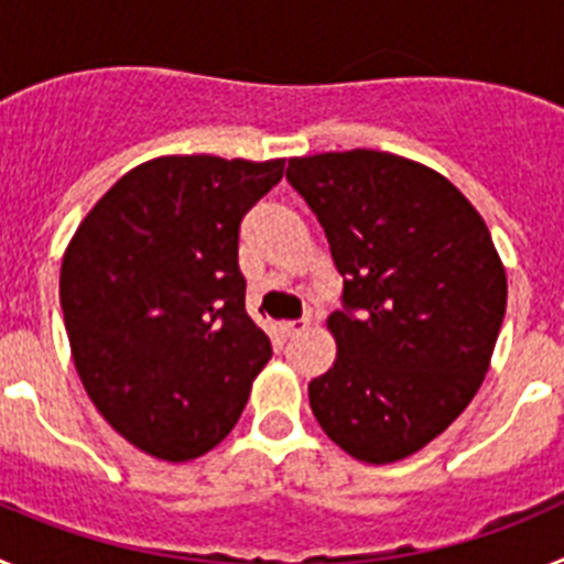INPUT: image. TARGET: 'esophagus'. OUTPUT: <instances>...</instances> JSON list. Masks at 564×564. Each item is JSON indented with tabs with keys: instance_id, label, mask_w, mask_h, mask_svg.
<instances>
[{
	"instance_id": "34e87169",
	"label": "esophagus",
	"mask_w": 564,
	"mask_h": 564,
	"mask_svg": "<svg viewBox=\"0 0 564 564\" xmlns=\"http://www.w3.org/2000/svg\"><path fill=\"white\" fill-rule=\"evenodd\" d=\"M279 330H282V336L285 338H293V336H299L302 330H307V322L305 318H299V322H282V325H279Z\"/></svg>"
}]
</instances>
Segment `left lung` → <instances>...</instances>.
Wrapping results in <instances>:
<instances>
[{"mask_svg":"<svg viewBox=\"0 0 564 564\" xmlns=\"http://www.w3.org/2000/svg\"><path fill=\"white\" fill-rule=\"evenodd\" d=\"M344 276L336 361L307 387L356 460L415 455L466 410L491 364L508 282L480 212L441 172L376 149L291 158Z\"/></svg>","mask_w":564,"mask_h":564,"instance_id":"left-lung-1","label":"left lung"}]
</instances>
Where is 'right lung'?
I'll return each mask as SVG.
<instances>
[{
  "label": "right lung",
  "instance_id": "obj_1",
  "mask_svg": "<svg viewBox=\"0 0 564 564\" xmlns=\"http://www.w3.org/2000/svg\"><path fill=\"white\" fill-rule=\"evenodd\" d=\"M282 172V158H154L89 208L64 251L58 293L84 390L158 460L214 449L271 358L246 313L239 223Z\"/></svg>",
  "mask_w": 564,
  "mask_h": 564
}]
</instances>
